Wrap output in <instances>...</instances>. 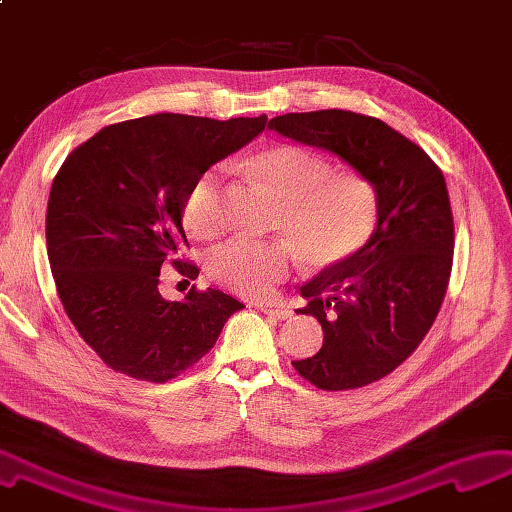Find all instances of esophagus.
Masks as SVG:
<instances>
[{"label": "esophagus", "mask_w": 512, "mask_h": 512, "mask_svg": "<svg viewBox=\"0 0 512 512\" xmlns=\"http://www.w3.org/2000/svg\"><path fill=\"white\" fill-rule=\"evenodd\" d=\"M258 309H260L262 313H267V315L275 317V320H288V317L292 315V311H290V309H286V307H279V305H269V303H260V305H258Z\"/></svg>", "instance_id": "1"}]
</instances>
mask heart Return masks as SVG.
<instances>
[{"label":"heart","mask_w":512,"mask_h":512,"mask_svg":"<svg viewBox=\"0 0 512 512\" xmlns=\"http://www.w3.org/2000/svg\"><path fill=\"white\" fill-rule=\"evenodd\" d=\"M254 178L279 201L275 228L288 239H228L207 254V273L241 296L260 298L286 279L294 262L328 269L354 256L377 224V192L358 173H334L324 156L301 146L279 144L245 161ZM182 216L190 233L211 239L226 226L224 192L216 171L190 184Z\"/></svg>","instance_id":"1"}]
</instances>
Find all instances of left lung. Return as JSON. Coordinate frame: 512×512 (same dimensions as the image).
<instances>
[{"label":"left lung","instance_id":"8db88e82","mask_svg":"<svg viewBox=\"0 0 512 512\" xmlns=\"http://www.w3.org/2000/svg\"><path fill=\"white\" fill-rule=\"evenodd\" d=\"M269 129L328 150L377 192V228L362 250L301 288L298 313L315 315L322 349L298 375L328 392L390 375L432 328L453 264V214L443 171L383 120L345 110L284 114Z\"/></svg>","mask_w":512,"mask_h":512}]
</instances>
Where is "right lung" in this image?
Instances as JSON below:
<instances>
[{
    "instance_id": "right-lung-1",
    "label": "right lung",
    "mask_w": 512,
    "mask_h": 512,
    "mask_svg": "<svg viewBox=\"0 0 512 512\" xmlns=\"http://www.w3.org/2000/svg\"><path fill=\"white\" fill-rule=\"evenodd\" d=\"M267 116L154 114L116 122L65 158L52 180L46 248L69 320L86 345L133 379L165 383L216 345L237 298L195 286L158 292L161 269L188 279L184 197L201 173L262 133Z\"/></svg>"
}]
</instances>
